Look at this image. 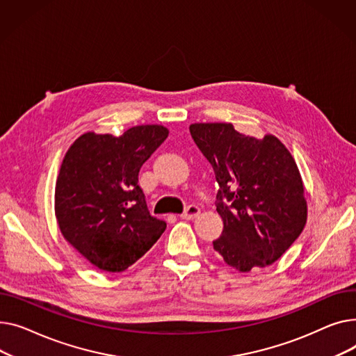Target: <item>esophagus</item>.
<instances>
[{
	"label": "esophagus",
	"mask_w": 356,
	"mask_h": 356,
	"mask_svg": "<svg viewBox=\"0 0 356 356\" xmlns=\"http://www.w3.org/2000/svg\"><path fill=\"white\" fill-rule=\"evenodd\" d=\"M200 213H201V210H200L198 205L190 204V205H188V207L185 208V211L181 214V217H182L184 220H193V218L198 217Z\"/></svg>",
	"instance_id": "obj_1"
}]
</instances>
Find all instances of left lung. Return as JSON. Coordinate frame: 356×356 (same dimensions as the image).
Returning <instances> with one entry per match:
<instances>
[{
    "label": "left lung",
    "mask_w": 356,
    "mask_h": 356,
    "mask_svg": "<svg viewBox=\"0 0 356 356\" xmlns=\"http://www.w3.org/2000/svg\"><path fill=\"white\" fill-rule=\"evenodd\" d=\"M191 136L218 182L224 228L213 241L240 271L277 261L303 232L307 207L298 165L273 135H241L232 123H194Z\"/></svg>",
    "instance_id": "1"
}]
</instances>
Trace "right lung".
<instances>
[{
	"instance_id": "1",
	"label": "right lung",
	"mask_w": 356,
	"mask_h": 356,
	"mask_svg": "<svg viewBox=\"0 0 356 356\" xmlns=\"http://www.w3.org/2000/svg\"><path fill=\"white\" fill-rule=\"evenodd\" d=\"M166 138L168 129L159 124L118 138L88 132L63 159L56 184L60 232L97 268L127 270L165 232L166 222L148 211L138 177Z\"/></svg>"
}]
</instances>
